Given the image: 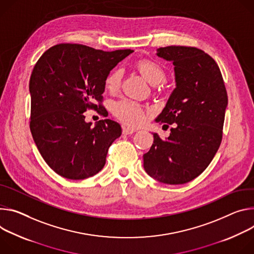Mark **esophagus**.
I'll list each match as a JSON object with an SVG mask.
<instances>
[{
	"instance_id": "34e87169",
	"label": "esophagus",
	"mask_w": 254,
	"mask_h": 254,
	"mask_svg": "<svg viewBox=\"0 0 254 254\" xmlns=\"http://www.w3.org/2000/svg\"><path fill=\"white\" fill-rule=\"evenodd\" d=\"M123 134L125 135H130V134H133L136 132V129L134 128H131V127H126V126H123Z\"/></svg>"
}]
</instances>
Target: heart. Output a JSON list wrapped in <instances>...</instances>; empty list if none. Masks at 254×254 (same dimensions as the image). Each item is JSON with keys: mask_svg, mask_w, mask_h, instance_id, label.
I'll return each mask as SVG.
<instances>
[{"mask_svg": "<svg viewBox=\"0 0 254 254\" xmlns=\"http://www.w3.org/2000/svg\"><path fill=\"white\" fill-rule=\"evenodd\" d=\"M135 67L150 84H157L165 78L163 68L154 61L141 60L136 63ZM121 78L122 71L120 69L110 71L105 79L106 89L111 93H116L121 86ZM113 113L123 123L138 126L145 121L147 112L141 105L130 100H122L113 106Z\"/></svg>", "mask_w": 254, "mask_h": 254, "instance_id": "b5f03b06", "label": "heart"}]
</instances>
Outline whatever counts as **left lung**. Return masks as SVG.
I'll return each instance as SVG.
<instances>
[{"label": "left lung", "instance_id": "1", "mask_svg": "<svg viewBox=\"0 0 254 254\" xmlns=\"http://www.w3.org/2000/svg\"><path fill=\"white\" fill-rule=\"evenodd\" d=\"M156 54L175 65L177 87L155 121L174 128L165 140L153 133L143 166L160 183L182 185L199 177L218 151L228 97L218 64L203 50L173 45Z\"/></svg>", "mask_w": 254, "mask_h": 254}]
</instances>
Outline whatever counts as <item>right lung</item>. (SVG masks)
<instances>
[{
	"label": "right lung",
	"instance_id": "1",
	"mask_svg": "<svg viewBox=\"0 0 254 254\" xmlns=\"http://www.w3.org/2000/svg\"><path fill=\"white\" fill-rule=\"evenodd\" d=\"M132 52L62 43L47 49L36 63L29 81L30 130L43 159L58 175L84 180L104 167L121 126L105 119L92 128L83 113L94 109L106 117L105 79Z\"/></svg>",
	"mask_w": 254,
	"mask_h": 254
}]
</instances>
